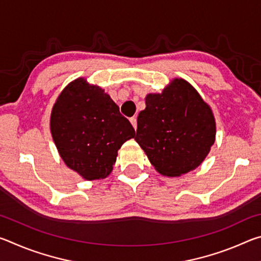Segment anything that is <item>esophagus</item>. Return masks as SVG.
<instances>
[{
	"mask_svg": "<svg viewBox=\"0 0 261 261\" xmlns=\"http://www.w3.org/2000/svg\"><path fill=\"white\" fill-rule=\"evenodd\" d=\"M130 122H131V124H132V126L135 127V130L137 129V117H131L130 118Z\"/></svg>",
	"mask_w": 261,
	"mask_h": 261,
	"instance_id": "34e87169",
	"label": "esophagus"
}]
</instances>
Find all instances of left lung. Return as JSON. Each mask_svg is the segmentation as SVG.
<instances>
[{
	"label": "left lung",
	"mask_w": 261,
	"mask_h": 261,
	"mask_svg": "<svg viewBox=\"0 0 261 261\" xmlns=\"http://www.w3.org/2000/svg\"><path fill=\"white\" fill-rule=\"evenodd\" d=\"M135 139L159 173L180 176L208 154L215 140L214 116L188 82L175 79L161 94L146 96Z\"/></svg>",
	"instance_id": "1"
}]
</instances>
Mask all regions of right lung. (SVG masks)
<instances>
[{"label": "right lung", "instance_id": "right-lung-1", "mask_svg": "<svg viewBox=\"0 0 261 261\" xmlns=\"http://www.w3.org/2000/svg\"><path fill=\"white\" fill-rule=\"evenodd\" d=\"M50 130L65 165L88 180L107 177L118 149L135 137L134 126L118 106L83 78L70 83L60 94Z\"/></svg>", "mask_w": 261, "mask_h": 261}]
</instances>
